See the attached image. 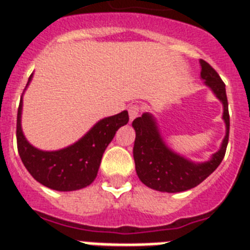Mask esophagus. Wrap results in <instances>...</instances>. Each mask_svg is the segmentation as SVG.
Here are the masks:
<instances>
[{
	"label": "esophagus",
	"instance_id": "34e87169",
	"mask_svg": "<svg viewBox=\"0 0 250 250\" xmlns=\"http://www.w3.org/2000/svg\"><path fill=\"white\" fill-rule=\"evenodd\" d=\"M129 118L130 121H132L135 118L139 116V112H140V106L139 105H130L129 106Z\"/></svg>",
	"mask_w": 250,
	"mask_h": 250
}]
</instances>
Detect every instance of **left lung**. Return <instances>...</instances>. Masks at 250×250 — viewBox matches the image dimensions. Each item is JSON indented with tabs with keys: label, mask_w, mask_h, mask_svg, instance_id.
I'll list each match as a JSON object with an SVG mask.
<instances>
[{
	"label": "left lung",
	"mask_w": 250,
	"mask_h": 250,
	"mask_svg": "<svg viewBox=\"0 0 250 250\" xmlns=\"http://www.w3.org/2000/svg\"><path fill=\"white\" fill-rule=\"evenodd\" d=\"M200 77L223 104L225 136L220 149L204 163H194L179 155L165 144L159 131L158 123L150 112H144L132 121L136 138L134 143L135 169L141 183L154 190L180 193L195 188L219 167L225 155L229 140V111L225 85L218 72L207 61L200 60Z\"/></svg>",
	"instance_id": "left-lung-1"
}]
</instances>
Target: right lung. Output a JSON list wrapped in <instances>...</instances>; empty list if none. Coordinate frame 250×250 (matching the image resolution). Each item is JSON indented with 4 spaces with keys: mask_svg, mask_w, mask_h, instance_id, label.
Here are the masks:
<instances>
[{
    "mask_svg": "<svg viewBox=\"0 0 250 250\" xmlns=\"http://www.w3.org/2000/svg\"><path fill=\"white\" fill-rule=\"evenodd\" d=\"M34 74L28 77V83ZM26 90V89H25ZM22 96L17 111V149L28 173L40 184L59 191H74L87 187L95 180L101 158L119 127L126 125V110L114 116L101 119L85 135L72 145L55 151H45L32 146L21 127Z\"/></svg>",
    "mask_w": 250,
    "mask_h": 250,
    "instance_id": "add662e5",
    "label": "right lung"
}]
</instances>
